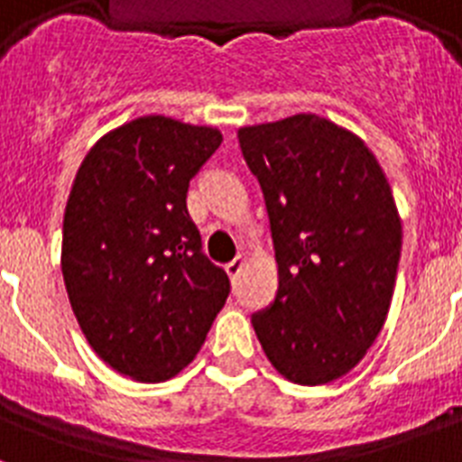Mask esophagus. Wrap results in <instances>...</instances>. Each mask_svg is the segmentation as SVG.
Here are the masks:
<instances>
[{"instance_id": "1", "label": "esophagus", "mask_w": 462, "mask_h": 462, "mask_svg": "<svg viewBox=\"0 0 462 462\" xmlns=\"http://www.w3.org/2000/svg\"><path fill=\"white\" fill-rule=\"evenodd\" d=\"M245 263H246V256H245V254H237V256H235V259H232L230 263H227V266H225V271H227V275H230L232 281L237 278L239 271L245 268Z\"/></svg>"}]
</instances>
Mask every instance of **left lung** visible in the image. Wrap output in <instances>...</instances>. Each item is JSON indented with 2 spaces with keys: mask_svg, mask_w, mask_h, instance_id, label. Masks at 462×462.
<instances>
[{
  "mask_svg": "<svg viewBox=\"0 0 462 462\" xmlns=\"http://www.w3.org/2000/svg\"><path fill=\"white\" fill-rule=\"evenodd\" d=\"M266 201L278 292L252 314L261 347L285 379L319 386L365 357L383 328L402 230L374 153L316 115L239 129Z\"/></svg>",
  "mask_w": 462,
  "mask_h": 462,
  "instance_id": "8db88e82",
  "label": "left lung"
}]
</instances>
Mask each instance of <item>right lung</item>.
I'll return each instance as SVG.
<instances>
[{
    "instance_id": "obj_1",
    "label": "right lung",
    "mask_w": 462,
    "mask_h": 462,
    "mask_svg": "<svg viewBox=\"0 0 462 462\" xmlns=\"http://www.w3.org/2000/svg\"><path fill=\"white\" fill-rule=\"evenodd\" d=\"M220 132L151 115L105 134L76 172L61 273L90 347L143 383L196 357L230 295L187 210L189 181Z\"/></svg>"
}]
</instances>
